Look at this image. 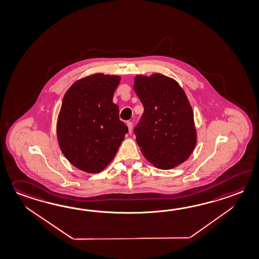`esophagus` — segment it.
<instances>
[{"label":"esophagus","instance_id":"1","mask_svg":"<svg viewBox=\"0 0 259 259\" xmlns=\"http://www.w3.org/2000/svg\"><path fill=\"white\" fill-rule=\"evenodd\" d=\"M127 127H128V132L132 133L133 131V123L131 121H127L126 123Z\"/></svg>","mask_w":259,"mask_h":259}]
</instances>
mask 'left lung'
Returning <instances> with one entry per match:
<instances>
[{"label": "left lung", "instance_id": "1", "mask_svg": "<svg viewBox=\"0 0 259 259\" xmlns=\"http://www.w3.org/2000/svg\"><path fill=\"white\" fill-rule=\"evenodd\" d=\"M134 89L144 107L135 129L144 157L169 170L189 159L197 143L194 114L184 89L161 73L137 75Z\"/></svg>", "mask_w": 259, "mask_h": 259}]
</instances>
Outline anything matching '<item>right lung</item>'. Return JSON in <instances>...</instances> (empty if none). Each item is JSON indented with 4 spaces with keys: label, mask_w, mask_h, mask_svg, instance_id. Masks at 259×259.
I'll return each instance as SVG.
<instances>
[{
    "label": "right lung",
    "mask_w": 259,
    "mask_h": 259,
    "mask_svg": "<svg viewBox=\"0 0 259 259\" xmlns=\"http://www.w3.org/2000/svg\"><path fill=\"white\" fill-rule=\"evenodd\" d=\"M120 81L118 75L94 73L76 80L64 96L57 122L58 145L82 172L103 171L128 132L112 101Z\"/></svg>",
    "instance_id": "right-lung-1"
}]
</instances>
